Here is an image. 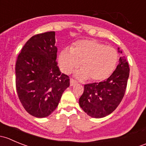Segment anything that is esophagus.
<instances>
[{
    "label": "esophagus",
    "mask_w": 146,
    "mask_h": 146,
    "mask_svg": "<svg viewBox=\"0 0 146 146\" xmlns=\"http://www.w3.org/2000/svg\"><path fill=\"white\" fill-rule=\"evenodd\" d=\"M76 83V81L75 80H73V79H70V86H73V85H75V84Z\"/></svg>",
    "instance_id": "obj_1"
}]
</instances>
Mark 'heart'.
<instances>
[{"mask_svg":"<svg viewBox=\"0 0 146 146\" xmlns=\"http://www.w3.org/2000/svg\"><path fill=\"white\" fill-rule=\"evenodd\" d=\"M118 57L114 48L96 40L86 39L77 42L71 48H64L58 56V64L61 70L67 74L80 64L82 70L76 74L78 78L102 81L113 73Z\"/></svg>","mask_w":146,"mask_h":146,"instance_id":"b5f03b06","label":"heart"}]
</instances>
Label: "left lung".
Instances as JSON below:
<instances>
[{
	"instance_id": "8db88e82",
	"label": "left lung",
	"mask_w": 146,
	"mask_h": 146,
	"mask_svg": "<svg viewBox=\"0 0 146 146\" xmlns=\"http://www.w3.org/2000/svg\"><path fill=\"white\" fill-rule=\"evenodd\" d=\"M119 53H122L118 48ZM129 76V66L124 56L112 74L102 82L87 84L79 104L84 111L93 118H102L117 109L124 96Z\"/></svg>"
}]
</instances>
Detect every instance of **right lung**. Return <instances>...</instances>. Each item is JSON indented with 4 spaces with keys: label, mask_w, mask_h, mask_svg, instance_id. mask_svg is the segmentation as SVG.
<instances>
[{
    "label": "right lung",
    "mask_w": 146,
    "mask_h": 146,
    "mask_svg": "<svg viewBox=\"0 0 146 146\" xmlns=\"http://www.w3.org/2000/svg\"><path fill=\"white\" fill-rule=\"evenodd\" d=\"M55 32L32 36L17 57L15 83L25 110L37 118L49 116L58 106L70 79L57 66Z\"/></svg>",
    "instance_id": "obj_1"
}]
</instances>
